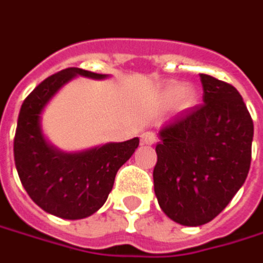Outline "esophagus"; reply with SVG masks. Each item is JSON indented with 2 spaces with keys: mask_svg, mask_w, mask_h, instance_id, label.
Masks as SVG:
<instances>
[{
  "mask_svg": "<svg viewBox=\"0 0 263 263\" xmlns=\"http://www.w3.org/2000/svg\"><path fill=\"white\" fill-rule=\"evenodd\" d=\"M141 143H143V144H155V143H156V135H155V132H143V134H141Z\"/></svg>",
  "mask_w": 263,
  "mask_h": 263,
  "instance_id": "1",
  "label": "esophagus"
}]
</instances>
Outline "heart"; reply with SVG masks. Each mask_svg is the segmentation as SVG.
<instances>
[{
    "mask_svg": "<svg viewBox=\"0 0 263 263\" xmlns=\"http://www.w3.org/2000/svg\"><path fill=\"white\" fill-rule=\"evenodd\" d=\"M178 100L181 102V105L189 107L195 101V93L192 90H184V87L178 83H173L163 90V101L166 104H174Z\"/></svg>",
    "mask_w": 263,
    "mask_h": 263,
    "instance_id": "1",
    "label": "heart"
}]
</instances>
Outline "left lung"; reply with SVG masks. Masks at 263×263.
I'll use <instances>...</instances> for the list:
<instances>
[{"label":"left lung","mask_w":263,"mask_h":263,"mask_svg":"<svg viewBox=\"0 0 263 263\" xmlns=\"http://www.w3.org/2000/svg\"><path fill=\"white\" fill-rule=\"evenodd\" d=\"M202 101L159 131L153 184L162 211L184 226L211 222L244 184L253 120L232 85L201 74Z\"/></svg>","instance_id":"8db88e82"}]
</instances>
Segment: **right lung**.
<instances>
[{
    "label": "right lung",
    "instance_id": "1",
    "mask_svg": "<svg viewBox=\"0 0 263 263\" xmlns=\"http://www.w3.org/2000/svg\"><path fill=\"white\" fill-rule=\"evenodd\" d=\"M77 74L105 77L72 67L43 80L21 107L13 144L16 170L26 193L44 211L70 220L85 219L104 205L119 168L140 143L132 138L80 153H62L46 143L40 115L54 93Z\"/></svg>",
    "mask_w": 263,
    "mask_h": 263
}]
</instances>
